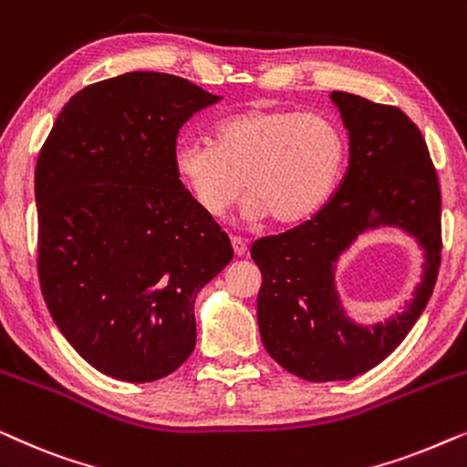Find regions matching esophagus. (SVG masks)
Instances as JSON below:
<instances>
[{"instance_id": "34e87169", "label": "esophagus", "mask_w": 467, "mask_h": 467, "mask_svg": "<svg viewBox=\"0 0 467 467\" xmlns=\"http://www.w3.org/2000/svg\"><path fill=\"white\" fill-rule=\"evenodd\" d=\"M229 242H232V248H234L235 257H244V253H246L244 240H240L238 235H232V238H229Z\"/></svg>"}]
</instances>
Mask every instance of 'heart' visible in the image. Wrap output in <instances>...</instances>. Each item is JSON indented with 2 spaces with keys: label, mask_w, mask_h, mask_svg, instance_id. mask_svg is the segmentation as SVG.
<instances>
[{
  "label": "heart",
  "mask_w": 467,
  "mask_h": 467,
  "mask_svg": "<svg viewBox=\"0 0 467 467\" xmlns=\"http://www.w3.org/2000/svg\"><path fill=\"white\" fill-rule=\"evenodd\" d=\"M347 136L329 117L296 108L251 106L214 125L213 144L181 140L171 168L189 200L221 219L242 189L248 221L291 227L321 210L347 165Z\"/></svg>",
  "instance_id": "1"
}]
</instances>
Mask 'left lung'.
<instances>
[{
  "label": "left lung",
  "instance_id": "1",
  "mask_svg": "<svg viewBox=\"0 0 467 467\" xmlns=\"http://www.w3.org/2000/svg\"><path fill=\"white\" fill-rule=\"evenodd\" d=\"M350 157L340 187L302 225L254 242L264 347L286 372L310 382L348 380L400 347L430 302L442 259V195L423 133L398 106L334 91ZM400 224L428 251L426 278L401 316L357 328L333 291L337 254L368 226Z\"/></svg>",
  "mask_w": 467,
  "mask_h": 467
}]
</instances>
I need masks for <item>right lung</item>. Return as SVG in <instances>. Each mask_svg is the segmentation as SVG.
<instances>
[{"instance_id": "obj_1", "label": "right lung", "mask_w": 467, "mask_h": 467, "mask_svg": "<svg viewBox=\"0 0 467 467\" xmlns=\"http://www.w3.org/2000/svg\"><path fill=\"white\" fill-rule=\"evenodd\" d=\"M221 101L187 78L127 72L63 106L36 165L47 308L101 374L152 382L195 348L193 302L234 257L171 168L181 127Z\"/></svg>"}]
</instances>
